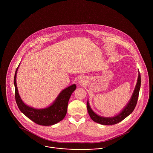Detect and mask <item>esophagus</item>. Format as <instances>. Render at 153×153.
I'll use <instances>...</instances> for the list:
<instances>
[{
  "label": "esophagus",
  "instance_id": "esophagus-1",
  "mask_svg": "<svg viewBox=\"0 0 153 153\" xmlns=\"http://www.w3.org/2000/svg\"><path fill=\"white\" fill-rule=\"evenodd\" d=\"M78 82H79V84L82 85V84H84V82H85V79H84V78H80V79H79Z\"/></svg>",
  "mask_w": 153,
  "mask_h": 153
}]
</instances>
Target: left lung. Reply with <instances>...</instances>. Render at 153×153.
<instances>
[{"label": "left lung", "mask_w": 153, "mask_h": 153, "mask_svg": "<svg viewBox=\"0 0 153 153\" xmlns=\"http://www.w3.org/2000/svg\"><path fill=\"white\" fill-rule=\"evenodd\" d=\"M140 87H141V75L138 70L137 82L130 101H128L127 104L126 105V107L118 114L114 117H105L98 115L92 109H91L89 104V101L88 100L87 104L88 112L91 118L95 123H99L102 125H106V126L114 125L121 122L124 119H125L127 117H128L130 114H131L135 108L137 102L138 98Z\"/></svg>", "instance_id": "1"}]
</instances>
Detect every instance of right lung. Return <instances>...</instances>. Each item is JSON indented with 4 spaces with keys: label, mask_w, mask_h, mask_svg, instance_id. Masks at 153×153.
I'll list each match as a JSON object with an SVG mask.
<instances>
[{
    "label": "right lung",
    "mask_w": 153,
    "mask_h": 153,
    "mask_svg": "<svg viewBox=\"0 0 153 153\" xmlns=\"http://www.w3.org/2000/svg\"><path fill=\"white\" fill-rule=\"evenodd\" d=\"M20 64L16 68L14 77L15 100L19 109L28 118L41 126H52L62 121L65 117L68 101L76 88V85L72 84L63 89L53 103L46 108L38 109L29 107L22 101L17 87L16 74Z\"/></svg>",
    "instance_id": "add662e5"
}]
</instances>
